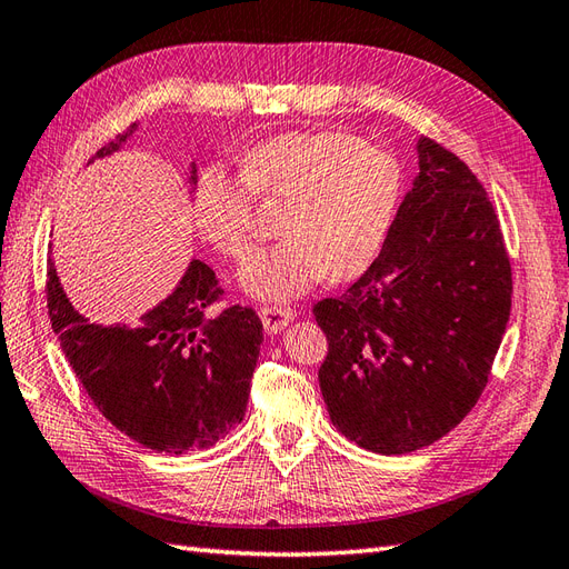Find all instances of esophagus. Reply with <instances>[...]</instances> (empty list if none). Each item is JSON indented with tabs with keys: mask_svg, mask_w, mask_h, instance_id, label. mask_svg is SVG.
<instances>
[{
	"mask_svg": "<svg viewBox=\"0 0 569 569\" xmlns=\"http://www.w3.org/2000/svg\"><path fill=\"white\" fill-rule=\"evenodd\" d=\"M259 317H261L263 329H267L269 335H279L281 329H286L290 322H293L296 312L288 308H261Z\"/></svg>",
	"mask_w": 569,
	"mask_h": 569,
	"instance_id": "34e87169",
	"label": "esophagus"
}]
</instances>
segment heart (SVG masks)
<instances>
[{
    "label": "heart",
    "instance_id": "b5f03b06",
    "mask_svg": "<svg viewBox=\"0 0 569 569\" xmlns=\"http://www.w3.org/2000/svg\"><path fill=\"white\" fill-rule=\"evenodd\" d=\"M249 188L286 198L281 242L249 252L237 283L249 298L290 302L327 276L353 279L380 254L402 177L395 157L341 130H290L242 154V181L206 167L191 218L198 237L224 257H240L252 228Z\"/></svg>",
    "mask_w": 569,
    "mask_h": 569
}]
</instances>
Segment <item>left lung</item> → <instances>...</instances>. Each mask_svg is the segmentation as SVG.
I'll return each mask as SVG.
<instances>
[{"instance_id": "obj_1", "label": "left lung", "mask_w": 569, "mask_h": 569, "mask_svg": "<svg viewBox=\"0 0 569 569\" xmlns=\"http://www.w3.org/2000/svg\"><path fill=\"white\" fill-rule=\"evenodd\" d=\"M419 174L380 254L312 308L327 335L320 388L332 425L402 456L446 436L480 400L511 310L495 208L466 162L417 140Z\"/></svg>"}]
</instances>
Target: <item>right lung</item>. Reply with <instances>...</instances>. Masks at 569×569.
Returning a JSON list of instances; mask_svg holds the SVG:
<instances>
[{"mask_svg": "<svg viewBox=\"0 0 569 569\" xmlns=\"http://www.w3.org/2000/svg\"><path fill=\"white\" fill-rule=\"evenodd\" d=\"M136 130L103 144L89 164L126 150ZM196 181L191 162L189 196ZM220 293L213 269L191 259L174 290L136 325H99L72 306L48 259L50 322L74 376L118 431L157 453L210 448L244 419L261 320L240 306L213 312Z\"/></svg>", "mask_w": 569, "mask_h": 569, "instance_id": "obj_1", "label": "right lung"}]
</instances>
